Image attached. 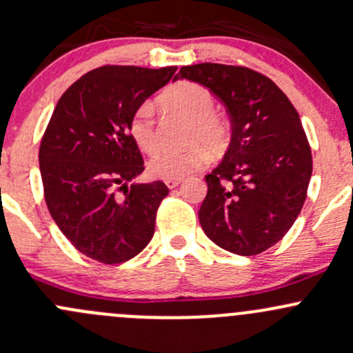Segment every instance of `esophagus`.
<instances>
[{"mask_svg": "<svg viewBox=\"0 0 353 353\" xmlns=\"http://www.w3.org/2000/svg\"><path fill=\"white\" fill-rule=\"evenodd\" d=\"M181 183H183V181H181V179H167L165 181V186L169 188V189H174V188L179 186Z\"/></svg>", "mask_w": 353, "mask_h": 353, "instance_id": "34e87169", "label": "esophagus"}]
</instances>
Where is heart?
I'll return each instance as SVG.
<instances>
[{
  "label": "heart",
  "instance_id": "1",
  "mask_svg": "<svg viewBox=\"0 0 353 353\" xmlns=\"http://www.w3.org/2000/svg\"><path fill=\"white\" fill-rule=\"evenodd\" d=\"M162 106L191 118L186 140L192 145L183 150H162L150 159L148 172L159 179H184L189 174L208 164V149L221 152L230 142V123L223 114L216 113V98L210 89L198 83L174 84L159 98ZM130 135L140 150L154 154L159 148L154 108L143 103L133 111L128 121Z\"/></svg>",
  "mask_w": 353,
  "mask_h": 353
}]
</instances>
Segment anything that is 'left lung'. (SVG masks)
<instances>
[{"instance_id": "left-lung-1", "label": "left lung", "mask_w": 353, "mask_h": 353, "mask_svg": "<svg viewBox=\"0 0 353 353\" xmlns=\"http://www.w3.org/2000/svg\"><path fill=\"white\" fill-rule=\"evenodd\" d=\"M176 77L210 89L232 120L223 161L205 177L201 228L232 254H261L289 232L306 199L313 157L298 111L272 79L242 65H184Z\"/></svg>"}]
</instances>
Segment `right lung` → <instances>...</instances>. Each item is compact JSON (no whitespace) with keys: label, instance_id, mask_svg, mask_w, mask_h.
I'll return each mask as SVG.
<instances>
[{"label":"right lung","instance_id":"add662e5","mask_svg":"<svg viewBox=\"0 0 353 353\" xmlns=\"http://www.w3.org/2000/svg\"><path fill=\"white\" fill-rule=\"evenodd\" d=\"M176 70L103 65L79 77L52 113L39 150L43 196L65 239L92 261L127 262L154 236L169 189L162 181L127 186L145 169L128 121Z\"/></svg>","mask_w":353,"mask_h":353}]
</instances>
